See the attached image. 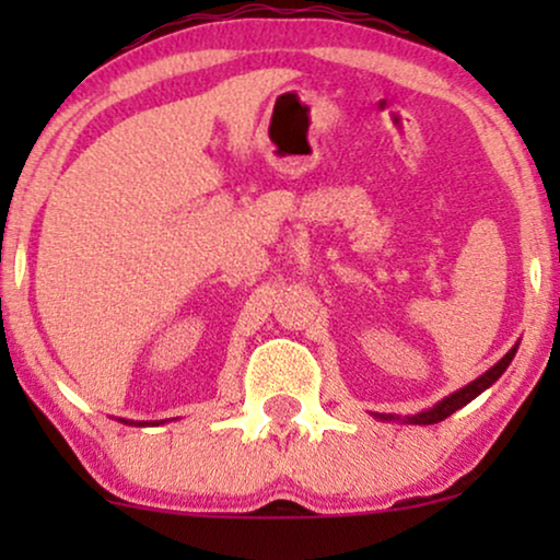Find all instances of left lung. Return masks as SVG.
Segmentation results:
<instances>
[{
    "label": "left lung",
    "mask_w": 560,
    "mask_h": 560,
    "mask_svg": "<svg viewBox=\"0 0 560 560\" xmlns=\"http://www.w3.org/2000/svg\"><path fill=\"white\" fill-rule=\"evenodd\" d=\"M515 351H517V343L508 351V354H504V357L500 359V362H497V364L492 366V370H487L485 374H481V377L469 382V385L462 387V389H456L454 395L443 397V400H441L439 405H433V408H428V410H423V412H416V416L402 418V423L431 425V423H441V420H446L448 416H454L456 410H462L464 405H469V402L474 400V397L485 393L487 387H492L494 382L502 377V372L508 370L512 359H515ZM374 418H380V420H400V418H395V416H385V412H374Z\"/></svg>",
    "instance_id": "1"
}]
</instances>
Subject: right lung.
Returning <instances> with one entry per match:
<instances>
[{
	"label": "right lung",
	"instance_id": "right-lung-1",
	"mask_svg": "<svg viewBox=\"0 0 560 560\" xmlns=\"http://www.w3.org/2000/svg\"><path fill=\"white\" fill-rule=\"evenodd\" d=\"M132 425H148V423H144V420H142V423H132Z\"/></svg>",
	"mask_w": 560,
	"mask_h": 560
}]
</instances>
